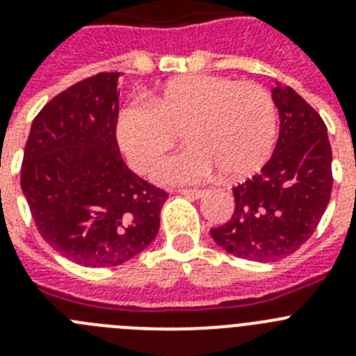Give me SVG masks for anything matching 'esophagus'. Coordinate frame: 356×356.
Returning <instances> with one entry per match:
<instances>
[{
  "label": "esophagus",
  "instance_id": "34e87169",
  "mask_svg": "<svg viewBox=\"0 0 356 356\" xmlns=\"http://www.w3.org/2000/svg\"><path fill=\"white\" fill-rule=\"evenodd\" d=\"M180 194H184V196H187V198L200 200V198H203L205 194H207V191H203V189H181Z\"/></svg>",
  "mask_w": 356,
  "mask_h": 356
}]
</instances>
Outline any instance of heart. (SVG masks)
Returning a JSON list of instances; mask_svg holds the SVG:
<instances>
[{
	"label": "heart",
	"mask_w": 356,
	"mask_h": 356,
	"mask_svg": "<svg viewBox=\"0 0 356 356\" xmlns=\"http://www.w3.org/2000/svg\"><path fill=\"white\" fill-rule=\"evenodd\" d=\"M181 127L189 147L153 167L158 184H200L218 169L241 178L268 160L277 136V108L259 84L189 75L171 81L151 102L124 106L115 131L129 163L147 171Z\"/></svg>",
	"instance_id": "b5f03b06"
}]
</instances>
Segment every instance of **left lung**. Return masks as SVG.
<instances>
[{"instance_id":"left-lung-1","label":"left lung","mask_w":356,"mask_h":356,"mask_svg":"<svg viewBox=\"0 0 356 356\" xmlns=\"http://www.w3.org/2000/svg\"><path fill=\"white\" fill-rule=\"evenodd\" d=\"M279 138L256 176L234 187L236 211L211 236L241 259L270 263L290 256L315 232L330 203L331 145L321 115L288 86L272 90Z\"/></svg>"}]
</instances>
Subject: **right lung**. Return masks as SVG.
<instances>
[{"label": "right lung", "instance_id": "obj_1", "mask_svg": "<svg viewBox=\"0 0 356 356\" xmlns=\"http://www.w3.org/2000/svg\"><path fill=\"white\" fill-rule=\"evenodd\" d=\"M118 77L97 74L54 97L33 118L21 165L42 239L90 268L122 265L147 248L169 198L120 156Z\"/></svg>", "mask_w": 356, "mask_h": 356}]
</instances>
